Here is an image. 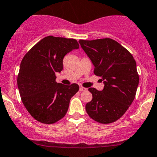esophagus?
I'll use <instances>...</instances> for the list:
<instances>
[{
    "label": "esophagus",
    "mask_w": 157,
    "mask_h": 157,
    "mask_svg": "<svg viewBox=\"0 0 157 157\" xmlns=\"http://www.w3.org/2000/svg\"><path fill=\"white\" fill-rule=\"evenodd\" d=\"M88 90V89L84 88V87H82V86L80 87V91H85V90Z\"/></svg>",
    "instance_id": "esophagus-1"
}]
</instances>
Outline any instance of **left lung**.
Listing matches in <instances>:
<instances>
[{"instance_id":"obj_1","label":"left lung","mask_w":157,"mask_h":157,"mask_svg":"<svg viewBox=\"0 0 157 157\" xmlns=\"http://www.w3.org/2000/svg\"><path fill=\"white\" fill-rule=\"evenodd\" d=\"M79 43L94 66V74L104 84L102 90L90 88L93 99L85 105L90 118L102 124L119 120L133 101L139 76L131 53L110 38Z\"/></svg>"}]
</instances>
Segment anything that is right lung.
<instances>
[{
  "label": "right lung",
  "instance_id": "add662e5",
  "mask_svg": "<svg viewBox=\"0 0 157 157\" xmlns=\"http://www.w3.org/2000/svg\"><path fill=\"white\" fill-rule=\"evenodd\" d=\"M78 48L75 39L48 36L24 56L17 77L18 88L25 108L38 122L53 124L67 114L79 85L57 83L56 73L63 69L65 55Z\"/></svg>",
  "mask_w": 157,
  "mask_h": 157
}]
</instances>
